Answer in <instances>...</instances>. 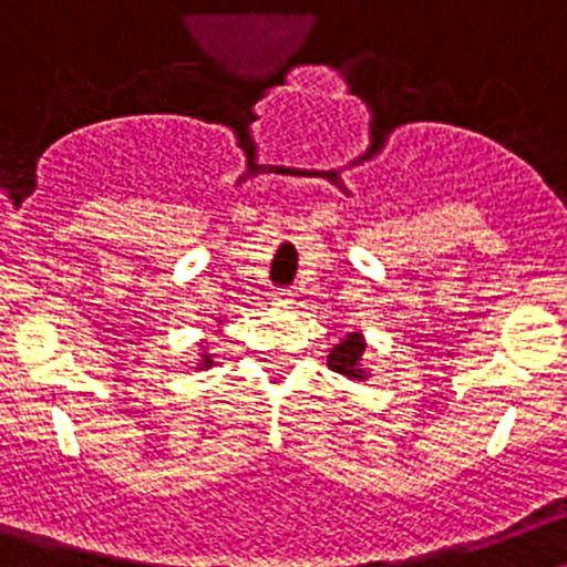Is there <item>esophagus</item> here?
<instances>
[{
  "mask_svg": "<svg viewBox=\"0 0 567 567\" xmlns=\"http://www.w3.org/2000/svg\"><path fill=\"white\" fill-rule=\"evenodd\" d=\"M274 305H277V308H290V305H293V293H290V290H274Z\"/></svg>",
  "mask_w": 567,
  "mask_h": 567,
  "instance_id": "34e87169",
  "label": "esophagus"
}]
</instances>
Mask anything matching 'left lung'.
<instances>
[{"instance_id":"obj_1","label":"left lung","mask_w":567,"mask_h":567,"mask_svg":"<svg viewBox=\"0 0 567 567\" xmlns=\"http://www.w3.org/2000/svg\"><path fill=\"white\" fill-rule=\"evenodd\" d=\"M364 336L361 333H347L339 344L330 350L328 355V367L333 372H341L347 379L353 381H364L367 370H364Z\"/></svg>"}]
</instances>
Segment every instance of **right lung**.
<instances>
[{"label":"right lung","instance_id":"obj_1","mask_svg":"<svg viewBox=\"0 0 567 567\" xmlns=\"http://www.w3.org/2000/svg\"><path fill=\"white\" fill-rule=\"evenodd\" d=\"M214 364V361H212V355H208V353H203V361H200V364H197V370H200V367H212Z\"/></svg>","mask_w":567,"mask_h":567}]
</instances>
